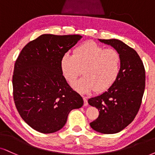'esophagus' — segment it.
I'll list each match as a JSON object with an SVG mask.
<instances>
[{"label":"esophagus","mask_w":155,"mask_h":155,"mask_svg":"<svg viewBox=\"0 0 155 155\" xmlns=\"http://www.w3.org/2000/svg\"><path fill=\"white\" fill-rule=\"evenodd\" d=\"M83 99H84V105L85 106V107H87L88 104V101H87V97H83Z\"/></svg>","instance_id":"1"}]
</instances>
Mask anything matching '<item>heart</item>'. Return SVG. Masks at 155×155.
Here are the masks:
<instances>
[{
	"mask_svg": "<svg viewBox=\"0 0 155 155\" xmlns=\"http://www.w3.org/2000/svg\"><path fill=\"white\" fill-rule=\"evenodd\" d=\"M121 56L116 50L106 49L94 41H87L61 58L62 74L72 83L81 74L83 76L74 84L82 93L95 89L100 92L108 89L116 81L121 70Z\"/></svg>",
	"mask_w": 155,
	"mask_h": 155,
	"instance_id": "b5f03b06",
	"label": "heart"
}]
</instances>
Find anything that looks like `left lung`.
<instances>
[{
    "mask_svg": "<svg viewBox=\"0 0 155 155\" xmlns=\"http://www.w3.org/2000/svg\"><path fill=\"white\" fill-rule=\"evenodd\" d=\"M99 40L119 53L121 70L107 91L88 100L99 111L98 118L90 126L102 134H115L128 126L137 114L145 88V70L136 51L124 43L117 39Z\"/></svg>",
    "mask_w": 155,
    "mask_h": 155,
    "instance_id": "1",
    "label": "left lung"
}]
</instances>
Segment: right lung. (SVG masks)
<instances>
[{"instance_id":"1","label":"right lung","mask_w":155,"mask_h":155,"mask_svg":"<svg viewBox=\"0 0 155 155\" xmlns=\"http://www.w3.org/2000/svg\"><path fill=\"white\" fill-rule=\"evenodd\" d=\"M82 38L80 35L43 34L23 47L15 61L13 99L31 128L50 134L63 128L72 109L83 106L61 70V58Z\"/></svg>"}]
</instances>
